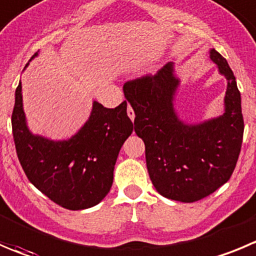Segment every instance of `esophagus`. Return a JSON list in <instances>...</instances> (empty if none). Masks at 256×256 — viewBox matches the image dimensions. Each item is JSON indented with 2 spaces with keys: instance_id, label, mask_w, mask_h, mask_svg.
<instances>
[{
  "instance_id": "obj_1",
  "label": "esophagus",
  "mask_w": 256,
  "mask_h": 256,
  "mask_svg": "<svg viewBox=\"0 0 256 256\" xmlns=\"http://www.w3.org/2000/svg\"><path fill=\"white\" fill-rule=\"evenodd\" d=\"M126 113H128V116H130V118L132 119V120H134L136 116H134V110H133V109H132V106H128V108H126Z\"/></svg>"
}]
</instances>
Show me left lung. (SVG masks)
I'll return each mask as SVG.
<instances>
[{
    "label": "left lung",
    "mask_w": 256,
    "mask_h": 256,
    "mask_svg": "<svg viewBox=\"0 0 256 256\" xmlns=\"http://www.w3.org/2000/svg\"><path fill=\"white\" fill-rule=\"evenodd\" d=\"M210 59L228 80L224 113L200 123L180 119L174 96L180 78L174 62L154 76L126 82L124 96L136 114L134 130L146 146V162L158 194L194 202L228 181L242 150V96L226 59L211 48Z\"/></svg>",
    "instance_id": "8db88e82"
}]
</instances>
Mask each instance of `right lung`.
<instances>
[{
	"label": "right lung",
	"mask_w": 256,
	"mask_h": 256,
	"mask_svg": "<svg viewBox=\"0 0 256 256\" xmlns=\"http://www.w3.org/2000/svg\"><path fill=\"white\" fill-rule=\"evenodd\" d=\"M38 55V51L30 62ZM132 132L126 102L109 109L94 100L88 120L69 140L34 134L26 122L21 80L18 82L12 113L17 157L28 181L62 208H93L108 194L119 150Z\"/></svg>",
	"instance_id": "1"
}]
</instances>
